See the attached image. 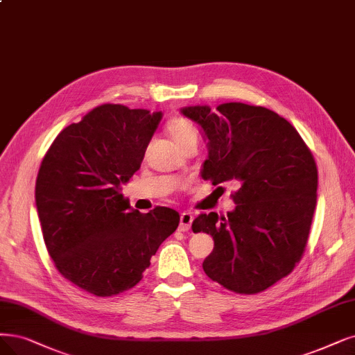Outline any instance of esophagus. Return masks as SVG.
Returning a JSON list of instances; mask_svg holds the SVG:
<instances>
[{
  "label": "esophagus",
  "instance_id": "obj_1",
  "mask_svg": "<svg viewBox=\"0 0 355 355\" xmlns=\"http://www.w3.org/2000/svg\"><path fill=\"white\" fill-rule=\"evenodd\" d=\"M192 221H193V216L191 214V212H182V214H180V223H179V230L180 232L191 230Z\"/></svg>",
  "mask_w": 355,
  "mask_h": 355
}]
</instances>
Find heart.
I'll use <instances>...</instances> for the list:
<instances>
[{"label": "heart", "mask_w": 355, "mask_h": 355, "mask_svg": "<svg viewBox=\"0 0 355 355\" xmlns=\"http://www.w3.org/2000/svg\"><path fill=\"white\" fill-rule=\"evenodd\" d=\"M167 132L178 147L189 143V141H198L196 125L185 116H176L172 121H168Z\"/></svg>", "instance_id": "heart-1"}]
</instances>
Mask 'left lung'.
<instances>
[{
    "label": "left lung",
    "instance_id": "left-lung-1",
    "mask_svg": "<svg viewBox=\"0 0 355 355\" xmlns=\"http://www.w3.org/2000/svg\"><path fill=\"white\" fill-rule=\"evenodd\" d=\"M182 109L201 125L209 154L202 178L233 182L234 211L198 216L195 233L214 239L205 274L236 294H258L291 274L307 246L316 208L318 167L294 126L262 106L224 103Z\"/></svg>",
    "mask_w": 355,
    "mask_h": 355
}]
</instances>
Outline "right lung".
<instances>
[{"mask_svg": "<svg viewBox=\"0 0 355 355\" xmlns=\"http://www.w3.org/2000/svg\"><path fill=\"white\" fill-rule=\"evenodd\" d=\"M162 112L106 103L53 139L36 179V208L60 274L96 297L128 291L179 225V212L131 209L121 193L144 159Z\"/></svg>", "mask_w": 355, "mask_h": 355, "instance_id": "right-lung-1", "label": "right lung"}]
</instances>
